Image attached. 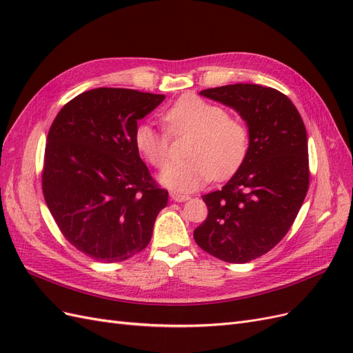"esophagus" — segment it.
Masks as SVG:
<instances>
[{
  "mask_svg": "<svg viewBox=\"0 0 353 353\" xmlns=\"http://www.w3.org/2000/svg\"><path fill=\"white\" fill-rule=\"evenodd\" d=\"M169 196H170V200H174V201H187L190 199V196L176 193V191H170Z\"/></svg>",
  "mask_w": 353,
  "mask_h": 353,
  "instance_id": "34e87169",
  "label": "esophagus"
}]
</instances>
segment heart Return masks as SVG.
I'll list each match as a JSON object with an SVG mask.
<instances>
[{"instance_id": "b5f03b06", "label": "heart", "mask_w": 353, "mask_h": 353, "mask_svg": "<svg viewBox=\"0 0 353 353\" xmlns=\"http://www.w3.org/2000/svg\"><path fill=\"white\" fill-rule=\"evenodd\" d=\"M170 135L191 134L185 147L188 159L168 166L159 179L176 191H193L215 176L227 178L236 170L249 148L245 125L227 116L221 105L206 101L194 94L179 97L162 114ZM134 144L148 163L165 168L169 160V137L150 123L135 128Z\"/></svg>"}]
</instances>
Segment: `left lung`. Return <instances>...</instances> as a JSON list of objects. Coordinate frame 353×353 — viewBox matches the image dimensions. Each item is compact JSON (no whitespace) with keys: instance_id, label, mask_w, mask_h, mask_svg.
<instances>
[{"instance_id":"1","label":"left lung","mask_w":353,"mask_h":353,"mask_svg":"<svg viewBox=\"0 0 353 353\" xmlns=\"http://www.w3.org/2000/svg\"><path fill=\"white\" fill-rule=\"evenodd\" d=\"M200 95L241 116L249 148L228 183L201 196L209 213L194 240L221 261L245 263L279 244L302 208L309 187L305 123L287 95L262 85L234 83Z\"/></svg>"}]
</instances>
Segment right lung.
<instances>
[{
    "mask_svg": "<svg viewBox=\"0 0 353 353\" xmlns=\"http://www.w3.org/2000/svg\"><path fill=\"white\" fill-rule=\"evenodd\" d=\"M163 100L95 88L63 105L50 128L42 193L63 236L95 261L122 262L145 249L168 205L134 144L137 122Z\"/></svg>",
    "mask_w": 353,
    "mask_h": 353,
    "instance_id": "add662e5",
    "label": "right lung"
}]
</instances>
